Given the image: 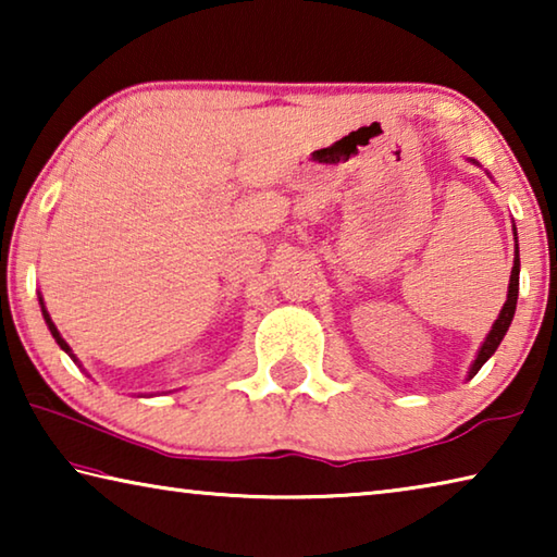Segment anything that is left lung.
Wrapping results in <instances>:
<instances>
[{"label":"left lung","mask_w":557,"mask_h":557,"mask_svg":"<svg viewBox=\"0 0 557 557\" xmlns=\"http://www.w3.org/2000/svg\"><path fill=\"white\" fill-rule=\"evenodd\" d=\"M474 162V159H471ZM476 164V162H474ZM513 235H516V225H513ZM518 272H521V258H518V240H516V250H513V268H511V280H508V295H506V301L502 307V312H498V319L492 326V332L486 334L482 348H479V354L474 361H471L469 366V375L467 381L474 379V375L479 373V369L488 361V358L494 356V351L498 348V344L504 342V336L508 332V326H511L513 322V314H516V301H518Z\"/></svg>","instance_id":"left-lung-1"}]
</instances>
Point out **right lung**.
Returning a JSON list of instances; mask_svg holds the SVG:
<instances>
[{"mask_svg": "<svg viewBox=\"0 0 557 557\" xmlns=\"http://www.w3.org/2000/svg\"><path fill=\"white\" fill-rule=\"evenodd\" d=\"M39 305H41V314H44V322H46V326H49V332H51V336L55 338V344H59V346L63 348V351H65V354H69V356L73 358V361H75V363H78V358H75V354H73V348H71L69 344H65V338L61 336V332H59V329H55V324L51 322V314H49V312H46V305H44V297H41V295H39ZM78 366H81V363H78Z\"/></svg>", "mask_w": 557, "mask_h": 557, "instance_id": "obj_1", "label": "right lung"}]
</instances>
